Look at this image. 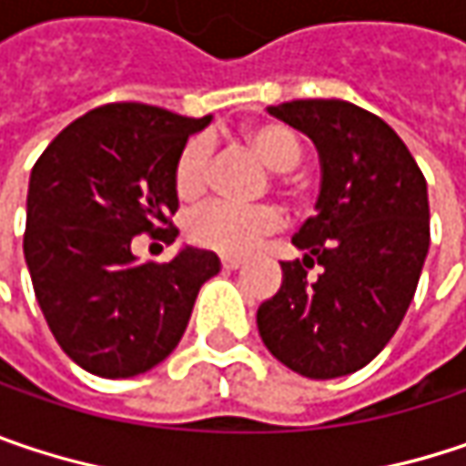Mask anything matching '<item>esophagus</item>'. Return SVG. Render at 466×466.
Instances as JSON below:
<instances>
[{
	"label": "esophagus",
	"mask_w": 466,
	"mask_h": 466,
	"mask_svg": "<svg viewBox=\"0 0 466 466\" xmlns=\"http://www.w3.org/2000/svg\"><path fill=\"white\" fill-rule=\"evenodd\" d=\"M245 264V258H239V256H221V267L224 269H239Z\"/></svg>",
	"instance_id": "34e87169"
}]
</instances>
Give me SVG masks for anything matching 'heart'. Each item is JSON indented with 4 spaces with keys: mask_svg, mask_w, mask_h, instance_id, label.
I'll return each instance as SVG.
<instances>
[{
    "mask_svg": "<svg viewBox=\"0 0 466 466\" xmlns=\"http://www.w3.org/2000/svg\"><path fill=\"white\" fill-rule=\"evenodd\" d=\"M248 144L272 170H290L301 159V144L296 133L285 125L267 122L248 130ZM173 187L178 199L194 202L208 189V144L191 138L181 148L173 167ZM282 224V213L272 205H232L213 202L194 213L189 221V237L197 245L221 250V253H248L261 237L275 232Z\"/></svg>",
    "mask_w": 466,
    "mask_h": 466,
    "instance_id": "b5f03b06",
    "label": "heart"
}]
</instances>
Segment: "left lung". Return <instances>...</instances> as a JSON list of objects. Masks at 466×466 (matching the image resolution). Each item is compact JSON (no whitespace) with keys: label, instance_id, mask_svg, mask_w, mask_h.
<instances>
[{"label":"left lung","instance_id":"left-lung-1","mask_svg":"<svg viewBox=\"0 0 466 466\" xmlns=\"http://www.w3.org/2000/svg\"><path fill=\"white\" fill-rule=\"evenodd\" d=\"M319 154L315 216L293 237L304 253L258 312L267 350L307 379H339L376 358L413 301L430 250L427 181L400 136L350 101L269 106ZM320 267L309 283L306 269Z\"/></svg>","mask_w":466,"mask_h":466}]
</instances>
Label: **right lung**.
I'll use <instances>...</instances> for the list:
<instances>
[{"label":"right lung","instance_id":"add662e5","mask_svg":"<svg viewBox=\"0 0 466 466\" xmlns=\"http://www.w3.org/2000/svg\"><path fill=\"white\" fill-rule=\"evenodd\" d=\"M191 119L147 104H106L64 127L31 170L23 256L56 341L79 368L130 379L167 358L199 288L218 275L213 250L138 261L133 237L173 242V167Z\"/></svg>","mask_w":466,"mask_h":466}]
</instances>
